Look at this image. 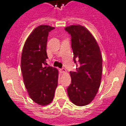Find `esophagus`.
<instances>
[{
	"instance_id": "obj_1",
	"label": "esophagus",
	"mask_w": 126,
	"mask_h": 126,
	"mask_svg": "<svg viewBox=\"0 0 126 126\" xmlns=\"http://www.w3.org/2000/svg\"><path fill=\"white\" fill-rule=\"evenodd\" d=\"M60 72H61V73H65V72H66V69L65 68H61V69H60Z\"/></svg>"
}]
</instances>
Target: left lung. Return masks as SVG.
Listing matches in <instances>:
<instances>
[{"instance_id": "1", "label": "left lung", "mask_w": 126, "mask_h": 126, "mask_svg": "<svg viewBox=\"0 0 126 126\" xmlns=\"http://www.w3.org/2000/svg\"><path fill=\"white\" fill-rule=\"evenodd\" d=\"M65 30L71 35L73 61L77 65L75 72H70L72 80L67 94L75 105H86L95 97L101 82L102 57L100 48L93 35L83 26L72 25Z\"/></svg>"}]
</instances>
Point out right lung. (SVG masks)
<instances>
[{"label": "right lung", "mask_w": 126, "mask_h": 126, "mask_svg": "<svg viewBox=\"0 0 126 126\" xmlns=\"http://www.w3.org/2000/svg\"><path fill=\"white\" fill-rule=\"evenodd\" d=\"M54 27L41 25L26 40L21 54V69L24 83L30 97L40 105L53 100L58 86V70L47 66L48 33Z\"/></svg>", "instance_id": "right-lung-1"}]
</instances>
